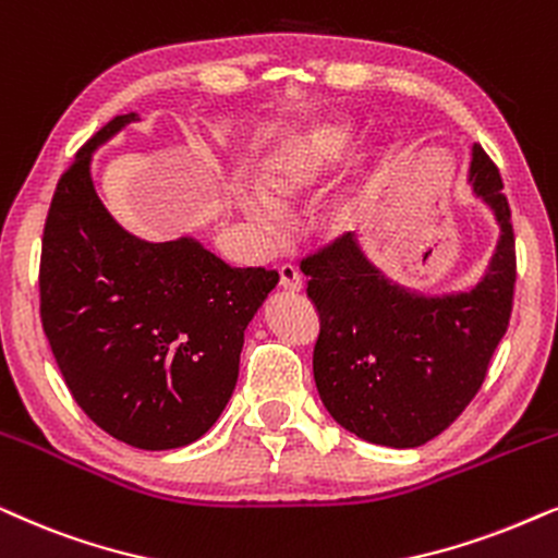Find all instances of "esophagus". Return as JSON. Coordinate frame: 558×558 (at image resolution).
Instances as JSON below:
<instances>
[{"mask_svg":"<svg viewBox=\"0 0 558 558\" xmlns=\"http://www.w3.org/2000/svg\"><path fill=\"white\" fill-rule=\"evenodd\" d=\"M279 284L281 289H287V292H302L305 281H302V274L294 264H284L279 269Z\"/></svg>","mask_w":558,"mask_h":558,"instance_id":"34e87169","label":"esophagus"}]
</instances>
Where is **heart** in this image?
Returning <instances> with one entry per match:
<instances>
[{
    "instance_id": "1",
    "label": "heart",
    "mask_w": 558,
    "mask_h": 558,
    "mask_svg": "<svg viewBox=\"0 0 558 558\" xmlns=\"http://www.w3.org/2000/svg\"><path fill=\"white\" fill-rule=\"evenodd\" d=\"M356 128L351 122H317L302 130L266 158L258 169V190L274 207H292L313 194L332 171L345 161L356 146ZM243 213L264 233L277 230V215L269 205L243 199ZM361 202L353 194H343L330 202L320 215V226L328 235H343L356 226Z\"/></svg>"
}]
</instances>
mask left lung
<instances>
[{
    "mask_svg": "<svg viewBox=\"0 0 558 558\" xmlns=\"http://www.w3.org/2000/svg\"><path fill=\"white\" fill-rule=\"evenodd\" d=\"M469 182L500 226L484 277L459 294L397 287L351 233L302 258L320 315L317 392L332 421L368 444L415 448L444 433L480 392L515 294V233L502 177L482 146Z\"/></svg>",
    "mask_w": 558,
    "mask_h": 558,
    "instance_id": "1",
    "label": "left lung"
}]
</instances>
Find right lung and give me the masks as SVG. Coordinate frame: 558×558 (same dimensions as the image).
I'll return each mask as SVG.
<instances>
[{"mask_svg":"<svg viewBox=\"0 0 558 558\" xmlns=\"http://www.w3.org/2000/svg\"><path fill=\"white\" fill-rule=\"evenodd\" d=\"M137 114H118L58 179L40 253V320L78 408L122 444L166 451L213 428L233 395L243 332L277 287L194 238L122 230L92 184V154Z\"/></svg>","mask_w":558,"mask_h":558,"instance_id":"add662e5","label":"right lung"}]
</instances>
